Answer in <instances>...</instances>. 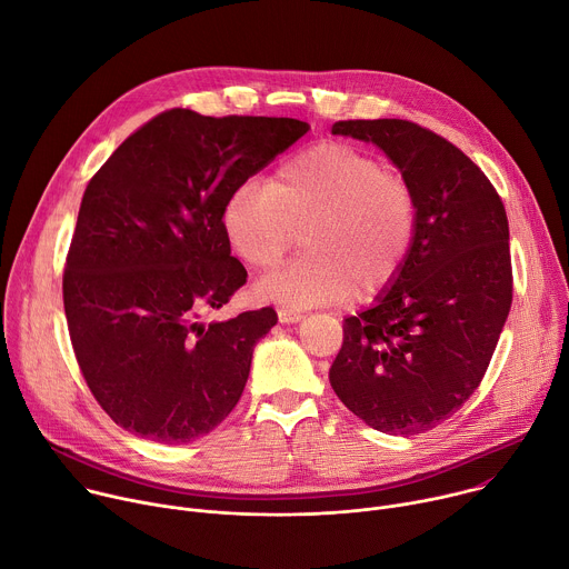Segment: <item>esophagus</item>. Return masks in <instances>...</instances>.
Segmentation results:
<instances>
[{
    "label": "esophagus",
    "mask_w": 569,
    "mask_h": 569,
    "mask_svg": "<svg viewBox=\"0 0 569 569\" xmlns=\"http://www.w3.org/2000/svg\"><path fill=\"white\" fill-rule=\"evenodd\" d=\"M277 315H279V321H281V323H295V321H301V319H303V315H301L299 310H292V308H286V306H281V308L277 310Z\"/></svg>",
    "instance_id": "1"
}]
</instances>
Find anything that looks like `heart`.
Returning <instances> with one entry per match:
<instances>
[{
  "label": "heart",
  "mask_w": 569,
  "mask_h": 569,
  "mask_svg": "<svg viewBox=\"0 0 569 569\" xmlns=\"http://www.w3.org/2000/svg\"><path fill=\"white\" fill-rule=\"evenodd\" d=\"M301 229L303 257L266 277L257 292L286 308L347 301L385 290L417 233L410 182L353 143L327 141L286 159L268 187L246 182L222 204V231L240 261L272 270Z\"/></svg>",
  "instance_id": "b5f03b06"
}]
</instances>
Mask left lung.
Wrapping results in <instances>:
<instances>
[{"instance_id": "left-lung-1", "label": "left lung", "mask_w": 569, "mask_h": 569, "mask_svg": "<svg viewBox=\"0 0 569 569\" xmlns=\"http://www.w3.org/2000/svg\"><path fill=\"white\" fill-rule=\"evenodd\" d=\"M382 148L417 198L408 261L345 319L331 387L369 428L421 435L479 387L513 301L509 220L491 180L441 134L405 119L336 121Z\"/></svg>"}]
</instances>
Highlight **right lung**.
<instances>
[{
  "label": "right lung",
  "mask_w": 569,
  "mask_h": 569,
  "mask_svg": "<svg viewBox=\"0 0 569 569\" xmlns=\"http://www.w3.org/2000/svg\"><path fill=\"white\" fill-rule=\"evenodd\" d=\"M306 130L288 117L173 108L134 130L90 180L62 301L80 373L123 430L178 446L236 408L277 312L200 321L248 281L222 204Z\"/></svg>",
  "instance_id": "obj_1"
}]
</instances>
